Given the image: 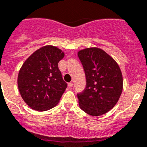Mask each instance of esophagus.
I'll return each mask as SVG.
<instances>
[{"label": "esophagus", "instance_id": "34e87169", "mask_svg": "<svg viewBox=\"0 0 147 147\" xmlns=\"http://www.w3.org/2000/svg\"><path fill=\"white\" fill-rule=\"evenodd\" d=\"M68 86H69V87L71 88V87H73V83H72V82H69V83L68 84Z\"/></svg>", "mask_w": 147, "mask_h": 147}]
</instances>
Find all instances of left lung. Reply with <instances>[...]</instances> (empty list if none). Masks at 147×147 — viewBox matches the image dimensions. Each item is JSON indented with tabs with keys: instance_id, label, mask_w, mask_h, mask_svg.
<instances>
[{
	"instance_id": "8db88e82",
	"label": "left lung",
	"mask_w": 147,
	"mask_h": 147,
	"mask_svg": "<svg viewBox=\"0 0 147 147\" xmlns=\"http://www.w3.org/2000/svg\"><path fill=\"white\" fill-rule=\"evenodd\" d=\"M86 76V87L77 94L79 106L91 116H101L114 107L123 91L118 64L105 51L88 48L78 53Z\"/></svg>"
}]
</instances>
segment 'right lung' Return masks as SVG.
<instances>
[{"label":"right lung","instance_id":"add662e5","mask_svg":"<svg viewBox=\"0 0 147 147\" xmlns=\"http://www.w3.org/2000/svg\"><path fill=\"white\" fill-rule=\"evenodd\" d=\"M64 53L46 45L25 60L18 76V87L23 100L32 109L45 111L55 107L67 87L58 68Z\"/></svg>","mask_w":147,"mask_h":147}]
</instances>
